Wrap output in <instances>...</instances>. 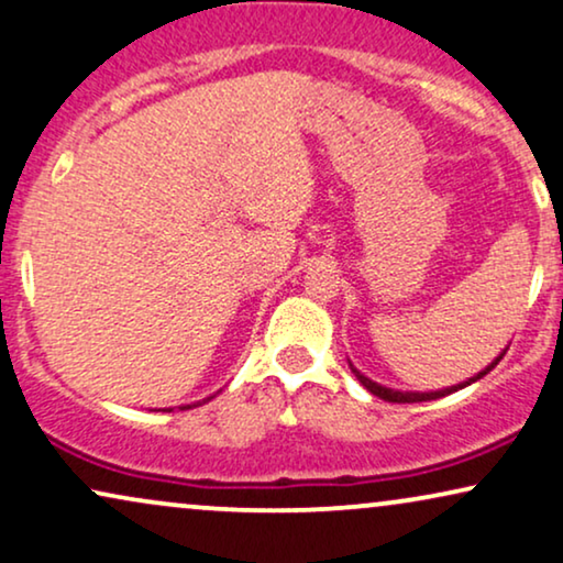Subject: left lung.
Here are the masks:
<instances>
[{"instance_id": "1", "label": "left lung", "mask_w": 563, "mask_h": 563, "mask_svg": "<svg viewBox=\"0 0 563 563\" xmlns=\"http://www.w3.org/2000/svg\"><path fill=\"white\" fill-rule=\"evenodd\" d=\"M505 356V354H501ZM501 356H496V360L488 364V367L484 369V372H478L476 377H471V379H465V383H460V385H452V388H444V390H434V393H400V390H390V388H383V385H377V383H372L369 377H364L360 369L354 367V364H349V367H352V372L356 375V379H360V383L364 385V388H367L372 396H377V398H383V400H388V404H419V400H437V398H442V396H450V393H455V390H460V388H465V385H471V383H476V379H481L484 375H488V372H492L496 364L501 362Z\"/></svg>"}]
</instances>
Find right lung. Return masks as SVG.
<instances>
[{
	"mask_svg": "<svg viewBox=\"0 0 563 563\" xmlns=\"http://www.w3.org/2000/svg\"><path fill=\"white\" fill-rule=\"evenodd\" d=\"M184 408H191V406H184Z\"/></svg>",
	"mask_w": 563,
	"mask_h": 563,
	"instance_id": "right-lung-1",
	"label": "right lung"
}]
</instances>
